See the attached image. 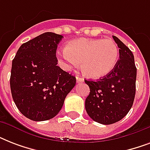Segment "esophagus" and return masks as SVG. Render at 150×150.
Segmentation results:
<instances>
[{"instance_id": "34e87169", "label": "esophagus", "mask_w": 150, "mask_h": 150, "mask_svg": "<svg viewBox=\"0 0 150 150\" xmlns=\"http://www.w3.org/2000/svg\"><path fill=\"white\" fill-rule=\"evenodd\" d=\"M76 81H77L78 83H79V82H84V79L82 77H79V75H77V76H76Z\"/></svg>"}]
</instances>
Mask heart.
<instances>
[{
  "mask_svg": "<svg viewBox=\"0 0 150 150\" xmlns=\"http://www.w3.org/2000/svg\"><path fill=\"white\" fill-rule=\"evenodd\" d=\"M66 69L81 63L85 76L99 79L114 70L119 57L117 46L112 40L75 39L68 42L65 50L59 54Z\"/></svg>",
  "mask_w": 150,
  "mask_h": 150,
  "instance_id": "obj_1",
  "label": "heart"
}]
</instances>
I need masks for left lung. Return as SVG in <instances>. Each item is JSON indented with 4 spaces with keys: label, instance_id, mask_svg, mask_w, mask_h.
Wrapping results in <instances>:
<instances>
[{
    "label": "left lung",
    "instance_id": "obj_1",
    "mask_svg": "<svg viewBox=\"0 0 150 150\" xmlns=\"http://www.w3.org/2000/svg\"><path fill=\"white\" fill-rule=\"evenodd\" d=\"M113 39L120 54L114 70L96 82L85 80L90 89L86 110L93 121L103 125H111L125 117L135 95L137 69L134 55L117 37L113 36Z\"/></svg>",
    "mask_w": 150,
    "mask_h": 150
}]
</instances>
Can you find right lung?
<instances>
[{
  "label": "right lung",
  "instance_id": "1",
  "mask_svg": "<svg viewBox=\"0 0 150 150\" xmlns=\"http://www.w3.org/2000/svg\"><path fill=\"white\" fill-rule=\"evenodd\" d=\"M62 38L59 34L44 33L23 43L13 59V100L19 111L33 121L56 116L76 83L75 76L57 66L56 51Z\"/></svg>",
  "mask_w": 150,
  "mask_h": 150
}]
</instances>
